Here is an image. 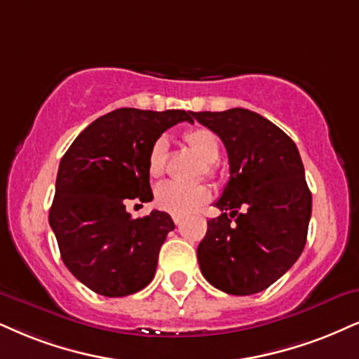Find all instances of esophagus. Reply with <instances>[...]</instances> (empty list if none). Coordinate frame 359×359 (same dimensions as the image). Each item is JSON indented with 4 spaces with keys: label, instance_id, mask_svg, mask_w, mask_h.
Returning <instances> with one entry per match:
<instances>
[{
    "label": "esophagus",
    "instance_id": "34e87169",
    "mask_svg": "<svg viewBox=\"0 0 359 359\" xmlns=\"http://www.w3.org/2000/svg\"><path fill=\"white\" fill-rule=\"evenodd\" d=\"M172 221H175L176 226H178V224H181V218H180V216H172Z\"/></svg>",
    "mask_w": 359,
    "mask_h": 359
}]
</instances>
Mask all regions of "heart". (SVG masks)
I'll list each match as a JSON object with an SVG mask.
<instances>
[{"instance_id": "b5f03b06", "label": "heart", "mask_w": 359, "mask_h": 359, "mask_svg": "<svg viewBox=\"0 0 359 359\" xmlns=\"http://www.w3.org/2000/svg\"><path fill=\"white\" fill-rule=\"evenodd\" d=\"M184 143L194 154L205 163V175H215V163L219 159V141L218 136L208 128H193L184 135ZM168 163V140L166 136H159L149 146L146 166L153 178H161L166 171ZM210 200V189L206 187H183L178 183H165L156 188L154 203L159 210L175 216H187L194 210L205 205Z\"/></svg>"}]
</instances>
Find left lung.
Returning a JSON list of instances; mask_svg holds the SVG:
<instances>
[{
    "instance_id": "8db88e82",
    "label": "left lung",
    "mask_w": 359,
    "mask_h": 359,
    "mask_svg": "<svg viewBox=\"0 0 359 359\" xmlns=\"http://www.w3.org/2000/svg\"><path fill=\"white\" fill-rule=\"evenodd\" d=\"M191 116L219 136L229 180L198 246L203 276L228 294L248 296L280 280L303 253L311 218L302 156L294 141L245 108Z\"/></svg>"
}]
</instances>
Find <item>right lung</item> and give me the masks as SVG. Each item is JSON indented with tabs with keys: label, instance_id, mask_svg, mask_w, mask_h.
I'll return each mask as SVG.
<instances>
[{
	"label": "right lung",
	"instance_id": "right-lung-1",
	"mask_svg": "<svg viewBox=\"0 0 359 359\" xmlns=\"http://www.w3.org/2000/svg\"><path fill=\"white\" fill-rule=\"evenodd\" d=\"M181 121L191 123V111L114 109L79 133L61 158L50 226L66 268L95 293L128 296L154 278L175 223L158 210L131 218L125 203L153 200L149 146Z\"/></svg>",
	"mask_w": 359,
	"mask_h": 359
}]
</instances>
